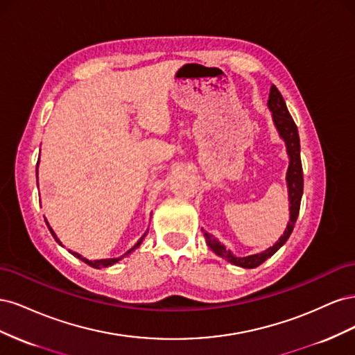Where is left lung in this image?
I'll return each instance as SVG.
<instances>
[{
	"label": "left lung",
	"instance_id": "obj_1",
	"mask_svg": "<svg viewBox=\"0 0 355 355\" xmlns=\"http://www.w3.org/2000/svg\"><path fill=\"white\" fill-rule=\"evenodd\" d=\"M268 108L272 112V121L277 127L278 135L282 136V139L286 144V149L288 154V168H287V175H286V180H287V189H288V210H290V220L287 223V228L284 231V234L282 235L278 241L266 249L262 253H256V254H250V256H244V257H239L234 256L231 253V250H228L222 243H219V240H216L210 235L209 232H204V237H206L207 245L210 249L216 253L218 256L223 257L225 261H228L234 265L241 266V268H256L259 266L261 263H263L268 257H271L282 245H284V243L288 240L290 234H292L295 223L297 219L299 214V209H300V200H302V194H304V171H302V161H300V141H299V133H297V127L293 121L292 115H290L286 102L283 99L282 93L278 92V89L275 85H272L270 90V99H268Z\"/></svg>",
	"mask_w": 355,
	"mask_h": 355
}]
</instances>
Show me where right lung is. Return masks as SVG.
Wrapping results in <instances>:
<instances>
[{
    "label": "right lung",
    "mask_w": 355,
    "mask_h": 355,
    "mask_svg": "<svg viewBox=\"0 0 355 355\" xmlns=\"http://www.w3.org/2000/svg\"><path fill=\"white\" fill-rule=\"evenodd\" d=\"M38 166V164H37ZM37 173H38V168H37ZM46 223H47V227H49V230H50V232H51V235H53V237H55V240L59 243V244H62L60 243V240L56 237V234H55V231H53L51 230V227H50V225H49V222L46 220ZM146 235V234H145ZM145 235H144V237H145ZM144 237L141 239V240H139L137 243H136V245L133 247V249H130V250H128L125 254H128V253H130L132 250H135L136 249V247H139V245H141V243H142V240H144ZM71 252V250H69ZM75 257H78V259H81L83 262H85V263H87V265H90V266H93V268H98V270H101V268H106V266H111V265H114V263H116L118 261H120L121 259V257H124V256H121V257H111V259H99V261H89V259H85V257H83L81 254H78V253H75V252H71Z\"/></svg>",
    "instance_id": "obj_1"
}]
</instances>
